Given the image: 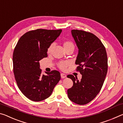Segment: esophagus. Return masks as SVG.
<instances>
[{
  "mask_svg": "<svg viewBox=\"0 0 123 123\" xmlns=\"http://www.w3.org/2000/svg\"><path fill=\"white\" fill-rule=\"evenodd\" d=\"M60 76H61L62 78H65L66 77V75L64 74H60Z\"/></svg>",
  "mask_w": 123,
  "mask_h": 123,
  "instance_id": "1",
  "label": "esophagus"
}]
</instances>
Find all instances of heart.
Returning <instances> with one entry per match:
<instances>
[{
    "label": "heart",
    "instance_id": "obj_1",
    "mask_svg": "<svg viewBox=\"0 0 123 123\" xmlns=\"http://www.w3.org/2000/svg\"><path fill=\"white\" fill-rule=\"evenodd\" d=\"M63 46L65 50L69 49V48H73L74 49V48H75V46H74V43L71 41H66L64 42ZM54 47H55V43H51L47 48V53L51 54L52 51H53V49ZM69 64L70 63L68 62H60L58 64V66H59V68L60 69L65 70L66 68L69 65Z\"/></svg>",
    "mask_w": 123,
    "mask_h": 123
}]
</instances>
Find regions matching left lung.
<instances>
[{"instance_id":"8db88e82","label":"left lung","mask_w":123,"mask_h":123,"mask_svg":"<svg viewBox=\"0 0 123 123\" xmlns=\"http://www.w3.org/2000/svg\"><path fill=\"white\" fill-rule=\"evenodd\" d=\"M71 34L78 48L75 64L82 76L79 80L73 75L67 76L73 81L68 95L71 101L83 105L93 100L103 86L108 69L107 53L101 41L93 34L72 30Z\"/></svg>"}]
</instances>
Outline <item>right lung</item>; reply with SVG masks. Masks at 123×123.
<instances>
[{"label": "right lung", "instance_id": "obj_1", "mask_svg": "<svg viewBox=\"0 0 123 123\" xmlns=\"http://www.w3.org/2000/svg\"><path fill=\"white\" fill-rule=\"evenodd\" d=\"M62 29H38L20 37L13 53V73L19 90L33 101L48 98L60 80L57 70L43 75L39 61L47 57V48L59 37Z\"/></svg>", "mask_w": 123, "mask_h": 123}]
</instances>
